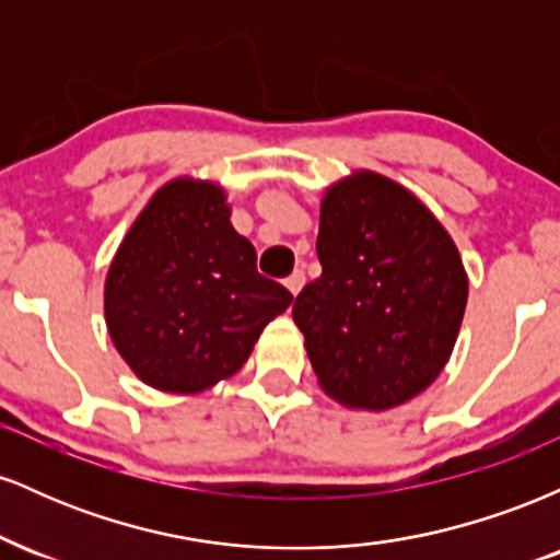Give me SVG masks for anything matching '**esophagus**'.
Wrapping results in <instances>:
<instances>
[{
    "label": "esophagus",
    "mask_w": 560,
    "mask_h": 560,
    "mask_svg": "<svg viewBox=\"0 0 560 560\" xmlns=\"http://www.w3.org/2000/svg\"><path fill=\"white\" fill-rule=\"evenodd\" d=\"M302 287H305V273H302V271H294V273L289 276V279H287V289H289V292L294 294V298H298Z\"/></svg>",
    "instance_id": "1"
}]
</instances>
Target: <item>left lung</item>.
I'll list each match as a JSON object with an SVG mask.
<instances>
[{
    "instance_id": "1",
    "label": "left lung",
    "mask_w": 560,
    "mask_h": 560,
    "mask_svg": "<svg viewBox=\"0 0 560 560\" xmlns=\"http://www.w3.org/2000/svg\"><path fill=\"white\" fill-rule=\"evenodd\" d=\"M320 276L294 324L320 389L355 410H389L440 376L458 339L468 276L432 210L392 178L355 171L320 199Z\"/></svg>"
}]
</instances>
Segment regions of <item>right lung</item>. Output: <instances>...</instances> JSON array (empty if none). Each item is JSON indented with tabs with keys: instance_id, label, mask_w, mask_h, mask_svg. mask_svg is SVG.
Instances as JSON below:
<instances>
[{
	"instance_id": "1",
	"label": "right lung",
	"mask_w": 560,
	"mask_h": 560,
	"mask_svg": "<svg viewBox=\"0 0 560 560\" xmlns=\"http://www.w3.org/2000/svg\"><path fill=\"white\" fill-rule=\"evenodd\" d=\"M226 191L173 178L141 210L105 279L115 350L141 382L195 395L247 363L292 294L258 273L255 247L231 226Z\"/></svg>"
}]
</instances>
